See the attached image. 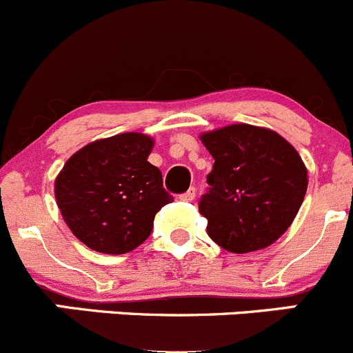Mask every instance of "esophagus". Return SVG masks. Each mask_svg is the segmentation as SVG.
<instances>
[{"label":"esophagus","mask_w":353,"mask_h":353,"mask_svg":"<svg viewBox=\"0 0 353 353\" xmlns=\"http://www.w3.org/2000/svg\"><path fill=\"white\" fill-rule=\"evenodd\" d=\"M194 196H196V190H194V188H190L186 193L179 194V200L181 201H193Z\"/></svg>","instance_id":"1"}]
</instances>
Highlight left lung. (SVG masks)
Returning <instances> with one entry per match:
<instances>
[{"mask_svg":"<svg viewBox=\"0 0 353 353\" xmlns=\"http://www.w3.org/2000/svg\"><path fill=\"white\" fill-rule=\"evenodd\" d=\"M214 157L198 210L221 248L248 253L281 238L307 193L302 157L272 129L232 124L200 134Z\"/></svg>","mask_w":353,"mask_h":353,"instance_id":"8db88e82","label":"left lung"}]
</instances>
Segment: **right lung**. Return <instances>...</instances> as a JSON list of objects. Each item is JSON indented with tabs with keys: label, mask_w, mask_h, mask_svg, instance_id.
Masks as SVG:
<instances>
[{
	"label": "right lung",
	"mask_w": 353,
	"mask_h": 353,
	"mask_svg": "<svg viewBox=\"0 0 353 353\" xmlns=\"http://www.w3.org/2000/svg\"><path fill=\"white\" fill-rule=\"evenodd\" d=\"M152 136L122 132L82 146L54 179L65 224L88 248L121 255L138 248L155 215L174 200L162 172L148 162Z\"/></svg>",
	"instance_id": "right-lung-1"
}]
</instances>
